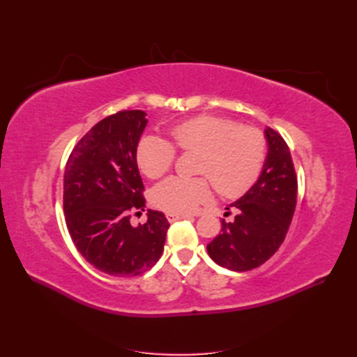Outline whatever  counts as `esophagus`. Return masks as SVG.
<instances>
[{
	"mask_svg": "<svg viewBox=\"0 0 357 357\" xmlns=\"http://www.w3.org/2000/svg\"><path fill=\"white\" fill-rule=\"evenodd\" d=\"M192 218L190 214H183V213H167V219L169 222H176V220H181V219H188Z\"/></svg>",
	"mask_w": 357,
	"mask_h": 357,
	"instance_id": "obj_1",
	"label": "esophagus"
}]
</instances>
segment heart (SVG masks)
<instances>
[{"label": "heart", "mask_w": 357, "mask_h": 357, "mask_svg": "<svg viewBox=\"0 0 357 357\" xmlns=\"http://www.w3.org/2000/svg\"><path fill=\"white\" fill-rule=\"evenodd\" d=\"M172 143L146 135L137 146L138 167L150 178L171 169L181 152H199V177H169L152 190V201L168 213H188L208 199L212 181L222 197L235 198L250 189L261 177L268 153L265 134L255 126H241L229 117L201 114L169 129Z\"/></svg>", "instance_id": "obj_1"}]
</instances>
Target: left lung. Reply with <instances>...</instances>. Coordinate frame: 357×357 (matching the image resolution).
<instances>
[{"instance_id": "left-lung-1", "label": "left lung", "mask_w": 357, "mask_h": 357, "mask_svg": "<svg viewBox=\"0 0 357 357\" xmlns=\"http://www.w3.org/2000/svg\"><path fill=\"white\" fill-rule=\"evenodd\" d=\"M269 152L261 177L243 198L226 207L232 222L207 244L215 264L232 271H250L265 264L283 244L294 218L298 180L284 138L266 128Z\"/></svg>"}]
</instances>
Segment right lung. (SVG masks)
I'll return each instance as SVG.
<instances>
[{
    "label": "right lung",
    "mask_w": 357,
    "mask_h": 357,
    "mask_svg": "<svg viewBox=\"0 0 357 357\" xmlns=\"http://www.w3.org/2000/svg\"><path fill=\"white\" fill-rule=\"evenodd\" d=\"M146 123L142 110L104 117L75 143L63 172L71 240L86 261L113 277H135L152 268L169 228L165 214L155 210H147L144 225H131L132 213L146 207L137 167Z\"/></svg>",
    "instance_id": "obj_1"
}]
</instances>
